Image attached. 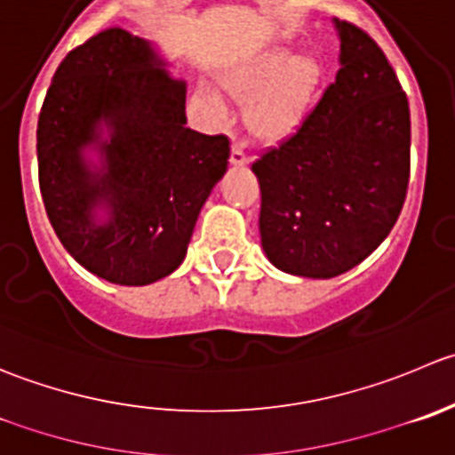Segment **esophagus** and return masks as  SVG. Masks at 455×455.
I'll list each match as a JSON object with an SVG mask.
<instances>
[{"label":"esophagus","instance_id":"1","mask_svg":"<svg viewBox=\"0 0 455 455\" xmlns=\"http://www.w3.org/2000/svg\"><path fill=\"white\" fill-rule=\"evenodd\" d=\"M228 162H231L233 166H244V164H249V156H246L244 147H242L240 142H233V147H231V157H228Z\"/></svg>","mask_w":455,"mask_h":455}]
</instances>
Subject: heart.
<instances>
[{"label":"heart","mask_w":455,"mask_h":455,"mask_svg":"<svg viewBox=\"0 0 455 455\" xmlns=\"http://www.w3.org/2000/svg\"><path fill=\"white\" fill-rule=\"evenodd\" d=\"M322 84V66L313 57L268 51L240 66L228 88L249 104V126L258 138L277 142L304 120ZM209 100L213 97L209 95Z\"/></svg>","instance_id":"b5f03b06"}]
</instances>
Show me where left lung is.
<instances>
[{
  "mask_svg": "<svg viewBox=\"0 0 455 455\" xmlns=\"http://www.w3.org/2000/svg\"><path fill=\"white\" fill-rule=\"evenodd\" d=\"M335 28V82L251 166L264 253L302 277H335L371 255L403 211L411 169L409 101L394 66L367 30Z\"/></svg>",
  "mask_w": 455,
  "mask_h": 455,
  "instance_id": "1",
  "label": "left lung"
}]
</instances>
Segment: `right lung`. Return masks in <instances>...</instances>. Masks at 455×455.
Segmentation results:
<instances>
[{"label": "right lung", "mask_w": 455, "mask_h": 455, "mask_svg": "<svg viewBox=\"0 0 455 455\" xmlns=\"http://www.w3.org/2000/svg\"><path fill=\"white\" fill-rule=\"evenodd\" d=\"M151 44L106 28L57 66L37 122L39 191L64 249L97 277L126 286L162 280L182 264L197 215L227 173V135L188 129L184 82ZM100 143L102 169L81 151ZM97 204L109 209L94 222Z\"/></svg>", "instance_id": "obj_1"}]
</instances>
